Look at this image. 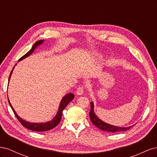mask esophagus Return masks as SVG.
I'll return each instance as SVG.
<instances>
[{"instance_id":"1","label":"esophagus","mask_w":157,"mask_h":157,"mask_svg":"<svg viewBox=\"0 0 157 157\" xmlns=\"http://www.w3.org/2000/svg\"><path fill=\"white\" fill-rule=\"evenodd\" d=\"M84 92V88L83 87H78L77 89V91H76V93H77V94L78 95V96H80V95H82L83 94Z\"/></svg>"}]
</instances>
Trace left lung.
<instances>
[{
	"instance_id": "left-lung-1",
	"label": "left lung",
	"mask_w": 157,
	"mask_h": 157,
	"mask_svg": "<svg viewBox=\"0 0 157 157\" xmlns=\"http://www.w3.org/2000/svg\"><path fill=\"white\" fill-rule=\"evenodd\" d=\"M90 105H91V109H90V112L89 113L90 120H91L92 122L95 126H96L97 128H99V129H101V130L105 131V132H124V131L129 130L133 126H131L128 127L122 128V127H118L113 125H111L109 124H107L106 122H104L103 121L99 119V118L96 115V114L94 113L93 102L90 103Z\"/></svg>"
}]
</instances>
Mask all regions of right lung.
<instances>
[{
	"mask_svg": "<svg viewBox=\"0 0 157 157\" xmlns=\"http://www.w3.org/2000/svg\"><path fill=\"white\" fill-rule=\"evenodd\" d=\"M43 42H44L43 40H38L37 42H36L35 43L33 44V46H32L31 49L29 52H28L27 53H26L24 56H23L21 58H20V59H19L18 61H21L23 59H25V58H27V57H28L29 56H30L33 53V52H34V50L36 49V47L38 46H39L40 44H41ZM13 69L12 70L11 73H10V77H9V78H8V81L10 79V77L12 75ZM74 97H75V95L73 94H71V93L68 94L66 95V96H65L62 98V99H61L60 105H59V107L58 111V113H57L56 117L51 121H48V122H44V123H42H42H31V122H29L23 120L21 118H20L17 115V113H16V111H14V109L12 107L10 101H9L8 98V103H9V104H10V107L12 109V111L14 113V115H15V116L17 118V120L20 121V122L23 126H24L26 128H27V129H29V130H33V131L44 132V131H48V130H50L51 129H53L54 128H55L56 126H57L59 124V123L60 122L61 119V117H62L63 111L64 110V109L66 107V106H67L68 104L74 99Z\"/></svg>",
	"mask_w": 157,
	"mask_h": 157,
	"instance_id": "1",
	"label": "right lung"
}]
</instances>
